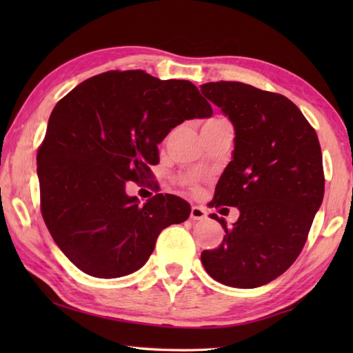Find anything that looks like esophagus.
Wrapping results in <instances>:
<instances>
[{"mask_svg":"<svg viewBox=\"0 0 353 353\" xmlns=\"http://www.w3.org/2000/svg\"><path fill=\"white\" fill-rule=\"evenodd\" d=\"M206 216H208V214H206L203 208H200V206H192L191 208V220H194V221L205 220Z\"/></svg>","mask_w":353,"mask_h":353,"instance_id":"obj_1","label":"esophagus"}]
</instances>
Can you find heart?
I'll return each instance as SVG.
<instances>
[{
	"label": "heart",
	"instance_id": "obj_1",
	"mask_svg": "<svg viewBox=\"0 0 353 353\" xmlns=\"http://www.w3.org/2000/svg\"><path fill=\"white\" fill-rule=\"evenodd\" d=\"M215 119H221V118H214V121H215Z\"/></svg>",
	"mask_w": 353,
	"mask_h": 353
}]
</instances>
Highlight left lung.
I'll return each mask as SVG.
<instances>
[{"label":"left lung","instance_id":"8db88e82","mask_svg":"<svg viewBox=\"0 0 353 353\" xmlns=\"http://www.w3.org/2000/svg\"><path fill=\"white\" fill-rule=\"evenodd\" d=\"M200 91L235 130L232 161L215 186L212 206L239 211L232 229L211 215L226 235L216 249L201 253V264L216 282L256 288L287 272L306 243L325 194L320 142L281 94L239 81H211Z\"/></svg>","mask_w":353,"mask_h":353}]
</instances>
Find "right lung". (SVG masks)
Returning a JSON list of instances; mask_svg holds the SVG:
<instances>
[{
    "mask_svg": "<svg viewBox=\"0 0 353 353\" xmlns=\"http://www.w3.org/2000/svg\"><path fill=\"white\" fill-rule=\"evenodd\" d=\"M212 108L188 80L109 71L85 80L52 109L37 152L43 221L59 249L81 272L101 277L137 272L170 224L191 206L171 194L139 205L125 183L150 177L157 144L185 119Z\"/></svg>",
    "mask_w": 353,
    "mask_h": 353,
    "instance_id": "right-lung-1",
    "label": "right lung"
}]
</instances>
